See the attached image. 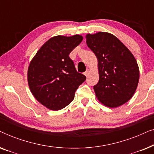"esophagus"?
Returning a JSON list of instances; mask_svg holds the SVG:
<instances>
[{"mask_svg":"<svg viewBox=\"0 0 154 154\" xmlns=\"http://www.w3.org/2000/svg\"><path fill=\"white\" fill-rule=\"evenodd\" d=\"M89 73H90V71H89V69H87V70H86L85 72L84 73V75H85V76H88V74H89Z\"/></svg>","mask_w":154,"mask_h":154,"instance_id":"1","label":"esophagus"}]
</instances>
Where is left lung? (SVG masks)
Segmentation results:
<instances>
[{"label":"left lung","mask_w":154,"mask_h":154,"mask_svg":"<svg viewBox=\"0 0 154 154\" xmlns=\"http://www.w3.org/2000/svg\"><path fill=\"white\" fill-rule=\"evenodd\" d=\"M86 43L97 59L99 82L94 86L101 104L116 108L128 102L137 88L140 69L129 49L110 33L86 35Z\"/></svg>","instance_id":"1"}]
</instances>
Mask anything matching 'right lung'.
<instances>
[{"label":"right lung","mask_w":154,"mask_h":154,"mask_svg":"<svg viewBox=\"0 0 154 154\" xmlns=\"http://www.w3.org/2000/svg\"><path fill=\"white\" fill-rule=\"evenodd\" d=\"M83 38L78 34L52 37L30 62L27 72L29 89L35 100L50 110H60L70 104L75 90L85 81L69 57Z\"/></svg>","instance_id":"add662e5"}]
</instances>
